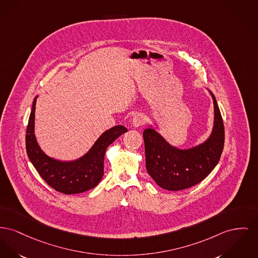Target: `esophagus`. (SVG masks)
Here are the masks:
<instances>
[{"instance_id": "34e87169", "label": "esophagus", "mask_w": 258, "mask_h": 258, "mask_svg": "<svg viewBox=\"0 0 258 258\" xmlns=\"http://www.w3.org/2000/svg\"><path fill=\"white\" fill-rule=\"evenodd\" d=\"M144 116L142 115V114H137L136 115L134 118H133V126L135 127V128H137V127H140L142 124H143V122H144Z\"/></svg>"}]
</instances>
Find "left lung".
Returning <instances> with one entry per match:
<instances>
[{"label": "left lung", "instance_id": "8db88e82", "mask_svg": "<svg viewBox=\"0 0 258 258\" xmlns=\"http://www.w3.org/2000/svg\"><path fill=\"white\" fill-rule=\"evenodd\" d=\"M212 95L214 117L212 133L202 143L182 149L171 145L151 123L143 132L147 172L163 189L179 191L194 186L219 162L224 146V125L216 99Z\"/></svg>", "mask_w": 258, "mask_h": 258}]
</instances>
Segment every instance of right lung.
<instances>
[{"instance_id": "add662e5", "label": "right lung", "mask_w": 258, "mask_h": 258, "mask_svg": "<svg viewBox=\"0 0 258 258\" xmlns=\"http://www.w3.org/2000/svg\"><path fill=\"white\" fill-rule=\"evenodd\" d=\"M39 95L34 98L26 131L28 158L41 177L54 190L66 194H79L94 188L104 173V156L109 145L127 130L121 124L105 131L91 149L74 161L64 162L47 156L35 136V111Z\"/></svg>"}]
</instances>
